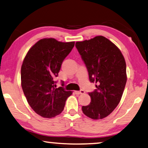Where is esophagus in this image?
<instances>
[{
  "label": "esophagus",
  "instance_id": "esophagus-1",
  "mask_svg": "<svg viewBox=\"0 0 148 148\" xmlns=\"http://www.w3.org/2000/svg\"><path fill=\"white\" fill-rule=\"evenodd\" d=\"M75 93L76 95H81V94H84L85 91L83 90H80V91H75Z\"/></svg>",
  "mask_w": 148,
  "mask_h": 148
}]
</instances>
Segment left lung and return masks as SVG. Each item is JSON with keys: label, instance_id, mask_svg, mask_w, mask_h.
I'll use <instances>...</instances> for the list:
<instances>
[{"label": "left lung", "instance_id": "1", "mask_svg": "<svg viewBox=\"0 0 148 148\" xmlns=\"http://www.w3.org/2000/svg\"><path fill=\"white\" fill-rule=\"evenodd\" d=\"M76 47L86 65L90 82L98 84L89 92L91 101L82 106V111L89 118L103 119L121 99L127 78L125 58L118 47L102 36L77 42Z\"/></svg>", "mask_w": 148, "mask_h": 148}]
</instances>
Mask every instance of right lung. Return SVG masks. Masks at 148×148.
Wrapping results in <instances>:
<instances>
[{"instance_id": "obj_1", "label": "right lung", "mask_w": 148, "mask_h": 148, "mask_svg": "<svg viewBox=\"0 0 148 148\" xmlns=\"http://www.w3.org/2000/svg\"><path fill=\"white\" fill-rule=\"evenodd\" d=\"M74 43L43 38L25 57L21 69L22 89L30 106L42 117L51 118L61 114L66 99L72 94L62 87L56 88L55 78Z\"/></svg>"}]
</instances>
